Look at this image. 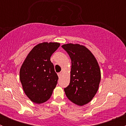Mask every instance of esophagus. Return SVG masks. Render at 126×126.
Instances as JSON below:
<instances>
[{"mask_svg": "<svg viewBox=\"0 0 126 126\" xmlns=\"http://www.w3.org/2000/svg\"><path fill=\"white\" fill-rule=\"evenodd\" d=\"M58 77H61L62 76V72H59V73H58Z\"/></svg>", "mask_w": 126, "mask_h": 126, "instance_id": "obj_1", "label": "esophagus"}]
</instances>
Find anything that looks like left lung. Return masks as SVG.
<instances>
[{
  "label": "left lung",
  "mask_w": 126,
  "mask_h": 126,
  "mask_svg": "<svg viewBox=\"0 0 126 126\" xmlns=\"http://www.w3.org/2000/svg\"><path fill=\"white\" fill-rule=\"evenodd\" d=\"M62 47L71 60L70 83L64 88L72 102L82 106L93 99L101 81V70L93 54L85 46L79 44H63Z\"/></svg>",
  "instance_id": "obj_1"
}]
</instances>
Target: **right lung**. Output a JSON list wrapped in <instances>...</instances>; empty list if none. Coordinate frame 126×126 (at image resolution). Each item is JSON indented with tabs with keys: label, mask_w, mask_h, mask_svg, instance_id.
Wrapping results in <instances>:
<instances>
[{
	"label": "right lung",
	"mask_w": 126,
	"mask_h": 126,
	"mask_svg": "<svg viewBox=\"0 0 126 126\" xmlns=\"http://www.w3.org/2000/svg\"><path fill=\"white\" fill-rule=\"evenodd\" d=\"M58 43H39L27 56L20 69V80L24 93L32 102L42 104L52 94L58 77L50 57L59 47Z\"/></svg>",
	"instance_id": "obj_1"
}]
</instances>
